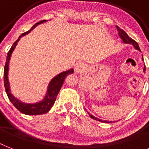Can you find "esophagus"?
<instances>
[{"instance_id":"34e87169","label":"esophagus","mask_w":149,"mask_h":149,"mask_svg":"<svg viewBox=\"0 0 149 149\" xmlns=\"http://www.w3.org/2000/svg\"><path fill=\"white\" fill-rule=\"evenodd\" d=\"M83 66H84V64L80 62H77L74 65V71L77 74H79L82 71V69H83Z\"/></svg>"}]
</instances>
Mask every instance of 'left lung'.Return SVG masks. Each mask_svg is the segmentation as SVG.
<instances>
[{
	"label": "left lung",
	"mask_w": 149,
	"mask_h": 149,
	"mask_svg": "<svg viewBox=\"0 0 149 149\" xmlns=\"http://www.w3.org/2000/svg\"><path fill=\"white\" fill-rule=\"evenodd\" d=\"M117 29H118V35H119V36H120V38H121V40L123 41V42L125 43V44H131V45H132L133 46H134V48L135 49L139 50V51L141 52V49H140V48H139V44H138V43H137L135 41L133 40L132 38H130L129 36L127 35V33H126V32H125V31L123 30V29H120L118 26H117ZM142 61H143V56H142ZM143 71L144 72H146V66L144 67ZM88 113L91 118H93V119H94V120H98V121H100V122L112 123V122H115L116 121V120H113V121H112V120H102V119H100V118H96V117H94L93 115H92V114H91V113H89V112H88Z\"/></svg>",
	"instance_id": "1"
}]
</instances>
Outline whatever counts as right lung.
Wrapping results in <instances>:
<instances>
[{
	"label": "right lung",
	"mask_w": 149,
	"mask_h": 149,
	"mask_svg": "<svg viewBox=\"0 0 149 149\" xmlns=\"http://www.w3.org/2000/svg\"><path fill=\"white\" fill-rule=\"evenodd\" d=\"M46 20H43L40 21L38 23H36L32 26L29 31L22 33L19 36V38H17V40L15 42L13 45L10 48V49L8 52V56H7V59H6L5 66H4V70H3V82H4V87H5V91L7 93L8 98L10 100V101L13 104V105L16 107V108L22 112V113L24 114H28V115H38V114H43V113H47L49 111L51 107L53 106L55 104V101L56 100V97L58 95V92L60 91L61 87L63 86L64 80H65V77L69 74H71L73 72V69H70L69 70L64 71V72H60L59 74L56 76L51 79L49 84L48 85L47 92L45 94L44 99L37 103H34V104H27L24 102H22L15 97L11 92H10V84H9V80H8V70H9V63H10V57L12 55V52L14 49L16 47L18 41L20 38H22V36H26L27 34H29L30 31L36 28L37 25L40 24H42L43 22H46Z\"/></svg>",
	"instance_id": "1"
}]
</instances>
